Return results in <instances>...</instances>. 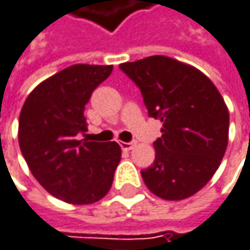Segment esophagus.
Instances as JSON below:
<instances>
[{"mask_svg": "<svg viewBox=\"0 0 250 250\" xmlns=\"http://www.w3.org/2000/svg\"><path fill=\"white\" fill-rule=\"evenodd\" d=\"M119 146H121V148L122 150H125V151H129V150H132L134 148V146H135V143H119Z\"/></svg>", "mask_w": 250, "mask_h": 250, "instance_id": "34e87169", "label": "esophagus"}]
</instances>
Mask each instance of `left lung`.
<instances>
[{"instance_id": "8db88e82", "label": "left lung", "mask_w": 250, "mask_h": 250, "mask_svg": "<svg viewBox=\"0 0 250 250\" xmlns=\"http://www.w3.org/2000/svg\"><path fill=\"white\" fill-rule=\"evenodd\" d=\"M140 88L148 116L159 119L162 137L154 163L141 170L157 196L179 201L196 193L218 169L229 141V110L201 71L154 55L119 65Z\"/></svg>"}]
</instances>
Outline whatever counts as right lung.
I'll use <instances>...</instances> for the list:
<instances>
[{"mask_svg": "<svg viewBox=\"0 0 250 250\" xmlns=\"http://www.w3.org/2000/svg\"><path fill=\"white\" fill-rule=\"evenodd\" d=\"M112 65L77 63L41 83L26 99L19 121L23 157L51 195L75 205L102 199L121 160L118 143L80 140L84 107L112 72Z\"/></svg>", "mask_w": 250, "mask_h": 250, "instance_id": "add662e5", "label": "right lung"}]
</instances>
